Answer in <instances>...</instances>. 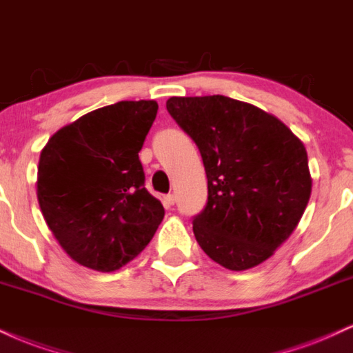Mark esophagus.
Instances as JSON below:
<instances>
[{
    "mask_svg": "<svg viewBox=\"0 0 353 353\" xmlns=\"http://www.w3.org/2000/svg\"><path fill=\"white\" fill-rule=\"evenodd\" d=\"M163 205L168 206V208H170V206L175 205V196H173V194H165V196H163Z\"/></svg>",
    "mask_w": 353,
    "mask_h": 353,
    "instance_id": "obj_1",
    "label": "esophagus"
}]
</instances>
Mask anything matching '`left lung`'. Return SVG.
<instances>
[{
    "label": "left lung",
    "instance_id": "left-lung-1",
    "mask_svg": "<svg viewBox=\"0 0 353 353\" xmlns=\"http://www.w3.org/2000/svg\"><path fill=\"white\" fill-rule=\"evenodd\" d=\"M167 110L196 143L208 200L193 233L231 271L258 266L301 221L310 198L307 152L274 115L225 97H172Z\"/></svg>",
    "mask_w": 353,
    "mask_h": 353
}]
</instances>
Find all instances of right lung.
<instances>
[{
    "label": "right lung",
    "mask_w": 353,
    "mask_h": 353,
    "mask_svg": "<svg viewBox=\"0 0 353 353\" xmlns=\"http://www.w3.org/2000/svg\"><path fill=\"white\" fill-rule=\"evenodd\" d=\"M155 101H120L57 130L41 152L37 200L49 230L82 266L110 272L145 250L165 216L145 188L139 152Z\"/></svg>",
    "instance_id": "obj_1"
}]
</instances>
